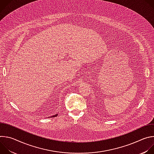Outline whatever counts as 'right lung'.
<instances>
[{"label": "right lung", "mask_w": 154, "mask_h": 154, "mask_svg": "<svg viewBox=\"0 0 154 154\" xmlns=\"http://www.w3.org/2000/svg\"><path fill=\"white\" fill-rule=\"evenodd\" d=\"M57 116H58V114H56V115H53V116H51V118H54V117H56ZM48 118H49V117H48Z\"/></svg>", "instance_id": "obj_1"}]
</instances>
